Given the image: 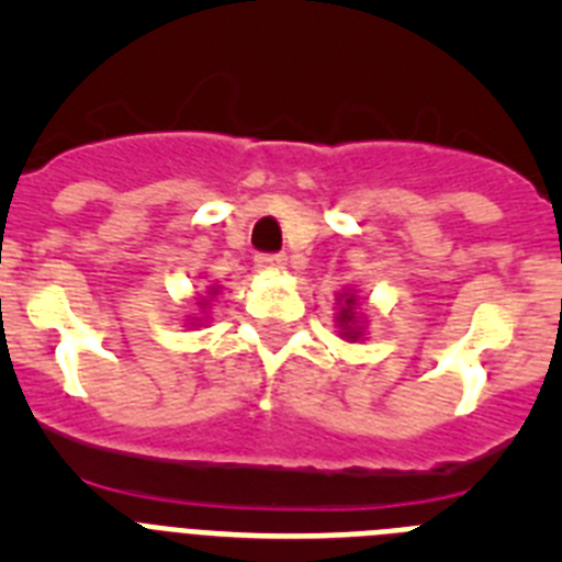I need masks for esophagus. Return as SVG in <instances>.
<instances>
[{
	"mask_svg": "<svg viewBox=\"0 0 562 562\" xmlns=\"http://www.w3.org/2000/svg\"><path fill=\"white\" fill-rule=\"evenodd\" d=\"M258 270H270V272H281L286 270V256L281 252H265V256L256 258Z\"/></svg>",
	"mask_w": 562,
	"mask_h": 562,
	"instance_id": "1",
	"label": "esophagus"
}]
</instances>
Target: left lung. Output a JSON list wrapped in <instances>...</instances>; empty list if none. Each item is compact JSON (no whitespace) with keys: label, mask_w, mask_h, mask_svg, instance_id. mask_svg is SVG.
Returning a JSON list of instances; mask_svg holds the SVG:
<instances>
[{"label":"left lung","mask_w":562,"mask_h":562,"mask_svg":"<svg viewBox=\"0 0 562 562\" xmlns=\"http://www.w3.org/2000/svg\"><path fill=\"white\" fill-rule=\"evenodd\" d=\"M337 304V315H335V324H337V335L340 340L346 342H360L366 340V329H369V317L362 315L360 310V295H357L355 286H342L335 297Z\"/></svg>","instance_id":"1"}]
</instances>
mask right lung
<instances>
[{"label":"right lung","mask_w":562,"mask_h":562,"mask_svg":"<svg viewBox=\"0 0 562 562\" xmlns=\"http://www.w3.org/2000/svg\"><path fill=\"white\" fill-rule=\"evenodd\" d=\"M220 290H222L220 284H211V286H207L205 295L196 297V306H200V310L205 312V315H207V310H211L213 297L220 295ZM205 321H207V317H188V326H202V324H205Z\"/></svg>","instance_id":"1"}]
</instances>
